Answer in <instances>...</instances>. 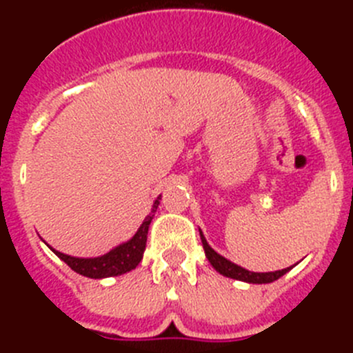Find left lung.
<instances>
[{
    "label": "left lung",
    "mask_w": 353,
    "mask_h": 353,
    "mask_svg": "<svg viewBox=\"0 0 353 353\" xmlns=\"http://www.w3.org/2000/svg\"><path fill=\"white\" fill-rule=\"evenodd\" d=\"M199 236H201V244H203L205 254H207L208 261L214 267L215 270L219 274L226 277H232V279H236V281H244V283H251V285H267V283H274L277 281L279 277L285 276L292 267L283 270H274V272H252V270L244 269V267H240V265L233 263L228 258L221 256L219 252H215L214 249L208 245L207 239H205L203 232L199 230Z\"/></svg>",
    "instance_id": "obj_1"
}]
</instances>
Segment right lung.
Here are the masks:
<instances>
[{
	"mask_svg": "<svg viewBox=\"0 0 353 353\" xmlns=\"http://www.w3.org/2000/svg\"><path fill=\"white\" fill-rule=\"evenodd\" d=\"M159 196L157 199L152 205V212L145 217L141 226L138 228V232L134 233L132 239H129L123 244L117 245L114 249H111L109 252L102 254V256L97 258H76L68 256L63 252L52 249L56 256L63 260L65 263L70 267L74 272L81 274L84 277H92V279H104V277H113V276H121V274L130 272L132 269H136L139 265V261L143 260V252L146 248V235H148V228L152 219H154L155 212L159 207Z\"/></svg>",
	"mask_w": 353,
	"mask_h": 353,
	"instance_id": "obj_1",
	"label": "right lung"
}]
</instances>
